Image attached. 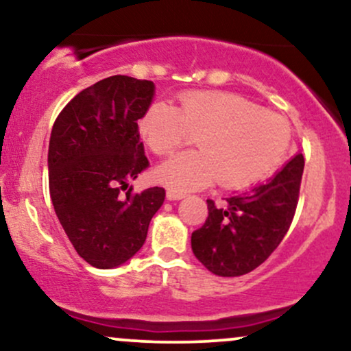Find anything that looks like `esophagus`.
I'll return each mask as SVG.
<instances>
[{
	"label": "esophagus",
	"instance_id": "esophagus-1",
	"mask_svg": "<svg viewBox=\"0 0 351 351\" xmlns=\"http://www.w3.org/2000/svg\"><path fill=\"white\" fill-rule=\"evenodd\" d=\"M183 198H184L183 193L175 191V189H168V191H167V199L168 201H180V199H183Z\"/></svg>",
	"mask_w": 351,
	"mask_h": 351
}]
</instances>
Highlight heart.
Instances as JSON below:
<instances>
[{"instance_id": "1", "label": "heart", "mask_w": 351, "mask_h": 351, "mask_svg": "<svg viewBox=\"0 0 351 351\" xmlns=\"http://www.w3.org/2000/svg\"><path fill=\"white\" fill-rule=\"evenodd\" d=\"M152 152L168 156L198 136L201 150L175 156L156 170L165 186L188 191L219 181L243 189L271 176L284 163L292 142L284 117L226 92H188L180 108L153 102L142 119Z\"/></svg>"}]
</instances>
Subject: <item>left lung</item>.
Instances as JSON below:
<instances>
[{"label": "left lung", "instance_id": "8db88e82", "mask_svg": "<svg viewBox=\"0 0 351 351\" xmlns=\"http://www.w3.org/2000/svg\"><path fill=\"white\" fill-rule=\"evenodd\" d=\"M304 163L299 153L267 183L226 198L224 206L206 201L208 217L191 234V249L209 272L244 276L276 251L295 215Z\"/></svg>", "mask_w": 351, "mask_h": 351}]
</instances>
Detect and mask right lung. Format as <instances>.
<instances>
[{
	"label": "right lung",
	"instance_id": "add662e5",
	"mask_svg": "<svg viewBox=\"0 0 351 351\" xmlns=\"http://www.w3.org/2000/svg\"><path fill=\"white\" fill-rule=\"evenodd\" d=\"M153 94L152 80L112 75L79 92L52 127L54 211L79 256L97 269L117 267L140 251L165 201L160 186L140 195L128 186L150 165L136 122Z\"/></svg>",
	"mask_w": 351,
	"mask_h": 351
}]
</instances>
